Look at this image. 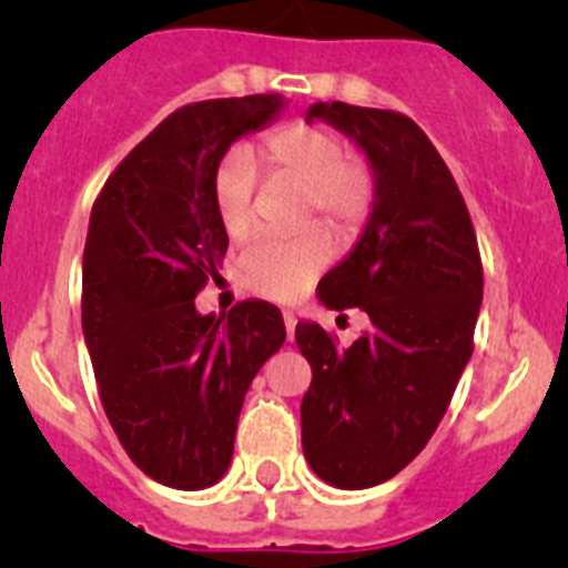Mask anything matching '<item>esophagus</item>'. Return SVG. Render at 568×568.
Returning <instances> with one entry per match:
<instances>
[{
  "mask_svg": "<svg viewBox=\"0 0 568 568\" xmlns=\"http://www.w3.org/2000/svg\"><path fill=\"white\" fill-rule=\"evenodd\" d=\"M295 313H284V327H287V338L293 341V335H295Z\"/></svg>",
  "mask_w": 568,
  "mask_h": 568,
  "instance_id": "obj_1",
  "label": "esophagus"
}]
</instances>
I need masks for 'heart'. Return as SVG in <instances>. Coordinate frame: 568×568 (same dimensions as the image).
I'll return each mask as SVG.
<instances>
[{
  "label": "heart",
  "instance_id": "1",
  "mask_svg": "<svg viewBox=\"0 0 568 568\" xmlns=\"http://www.w3.org/2000/svg\"><path fill=\"white\" fill-rule=\"evenodd\" d=\"M258 164L304 190V219L315 213L338 239L358 233L373 204V175L364 162L346 159L338 133L315 124H287L261 142ZM253 193L255 170L247 155L239 150L224 155L213 179V204L230 239L250 230ZM329 258L333 241L321 227L295 239H255L239 258V281L264 298L293 301L313 287Z\"/></svg>",
  "mask_w": 568,
  "mask_h": 568
}]
</instances>
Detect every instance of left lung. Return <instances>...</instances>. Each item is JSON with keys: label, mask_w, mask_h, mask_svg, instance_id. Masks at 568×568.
Here are the masks:
<instances>
[{"label": "left lung", "mask_w": 568, "mask_h": 568, "mask_svg": "<svg viewBox=\"0 0 568 568\" xmlns=\"http://www.w3.org/2000/svg\"><path fill=\"white\" fill-rule=\"evenodd\" d=\"M369 164L373 210L353 250L318 284L327 310L361 307L373 329L338 349L321 324L298 321L313 366L301 400L310 469L338 489L395 478L426 446L471 358L484 267L453 173L424 130L393 110L310 104Z\"/></svg>", "instance_id": "1"}]
</instances>
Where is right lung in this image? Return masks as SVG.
Listing matches in <instances>:
<instances>
[{
	"mask_svg": "<svg viewBox=\"0 0 568 568\" xmlns=\"http://www.w3.org/2000/svg\"><path fill=\"white\" fill-rule=\"evenodd\" d=\"M284 108L281 93H258L175 110L115 168L90 213L82 333L102 406L130 460L173 489L224 478L244 395L287 338L267 301L195 310L227 253L215 170Z\"/></svg>",
	"mask_w": 568,
	"mask_h": 568,
	"instance_id": "1",
	"label": "right lung"
}]
</instances>
